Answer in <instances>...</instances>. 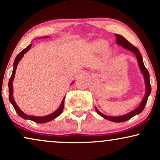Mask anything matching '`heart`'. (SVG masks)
I'll return each instance as SVG.
<instances>
[{
	"label": "heart",
	"mask_w": 160,
	"mask_h": 160,
	"mask_svg": "<svg viewBox=\"0 0 160 160\" xmlns=\"http://www.w3.org/2000/svg\"><path fill=\"white\" fill-rule=\"evenodd\" d=\"M93 47L98 50H104L107 48V43L103 41H98L93 43Z\"/></svg>",
	"instance_id": "b5f03b06"
}]
</instances>
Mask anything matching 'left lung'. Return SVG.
I'll return each mask as SVG.
<instances>
[{
  "label": "left lung",
  "instance_id": "left-lung-1",
  "mask_svg": "<svg viewBox=\"0 0 160 160\" xmlns=\"http://www.w3.org/2000/svg\"><path fill=\"white\" fill-rule=\"evenodd\" d=\"M116 37V44L118 45H121V46L125 48V50H128L129 51H131L133 53H134V55L137 57V61H138V64H139V69H140L141 72L142 73L143 76H144V79H145V96H144L142 101L141 102V103L139 104V105L136 108V109L133 110L132 111L129 112V113L124 114V115L122 116H106L103 114L102 113L98 110L97 108L95 107V109L97 112L98 115H100L104 119H108L111 122H123L125 121H128L130 119H131L132 117L136 115H138L141 113L142 111L144 110V108L145 107V104H146V102L148 101V98L150 94H151V84H150V75L149 72L146 68L145 67L143 63V60H142V57L140 52L137 47L133 46L131 43L128 42V41L126 40V39L124 38L123 36L122 35H118V34H115Z\"/></svg>",
  "mask_w": 160,
  "mask_h": 160
}]
</instances>
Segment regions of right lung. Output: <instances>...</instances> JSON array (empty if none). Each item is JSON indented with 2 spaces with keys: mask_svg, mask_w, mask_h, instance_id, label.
Here are the masks:
<instances>
[{
  "mask_svg": "<svg viewBox=\"0 0 160 160\" xmlns=\"http://www.w3.org/2000/svg\"><path fill=\"white\" fill-rule=\"evenodd\" d=\"M44 38H48V37L46 36V37H44ZM31 46H32V44H29L28 47H26L24 50H23L21 52L19 53L18 55V56H16V58H15V61H14L13 70H12V76L10 77V79H9V84H8V87H9V102H10V103L13 105L15 111H16V113L18 114L19 116H21V118H23V119H24L31 120V121L37 122V123H46V122L52 121V119H56V117H58V116L62 113L63 109H64V102L65 96L64 97V98H63L62 103H61V105L59 106V108L56 110V111H54L52 113L48 114V115L44 116H30V115H27V114L23 113L22 110L20 109L18 106L17 105L16 102H15V99H14V97H13V85H12L13 83L12 82H13L14 78H15V72H16L17 66H18V64L20 61L21 60V58H23V56H24L25 53L28 52L29 49H30ZM72 83H73V82H72Z\"/></svg>",
  "mask_w": 160,
  "mask_h": 160,
  "instance_id": "1",
  "label": "right lung"
}]
</instances>
